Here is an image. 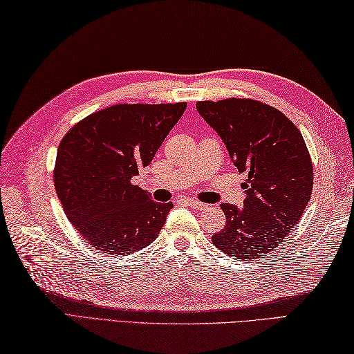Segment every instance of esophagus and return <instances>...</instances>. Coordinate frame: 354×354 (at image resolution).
Segmentation results:
<instances>
[{
  "label": "esophagus",
  "instance_id": "34e87169",
  "mask_svg": "<svg viewBox=\"0 0 354 354\" xmlns=\"http://www.w3.org/2000/svg\"><path fill=\"white\" fill-rule=\"evenodd\" d=\"M186 205H189L191 207L197 209V211H205V209H207V207H209L207 205L201 203V201H197V200H186Z\"/></svg>",
  "mask_w": 354,
  "mask_h": 354
}]
</instances>
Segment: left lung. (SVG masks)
I'll list each match as a JSON object with an SVG mask.
<instances>
[{
    "label": "left lung",
    "mask_w": 354,
    "mask_h": 354,
    "mask_svg": "<svg viewBox=\"0 0 354 354\" xmlns=\"http://www.w3.org/2000/svg\"><path fill=\"white\" fill-rule=\"evenodd\" d=\"M197 111L248 178L243 207L223 203L226 225L212 243L229 257L249 261L278 249L298 225L312 197V158L299 129L283 113L254 99L197 102Z\"/></svg>",
    "instance_id": "8db88e82"
}]
</instances>
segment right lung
<instances>
[{
	"label": "right lung",
	"instance_id": "obj_1",
	"mask_svg": "<svg viewBox=\"0 0 354 354\" xmlns=\"http://www.w3.org/2000/svg\"><path fill=\"white\" fill-rule=\"evenodd\" d=\"M186 110L180 104H120L93 113L64 136L53 172L71 225L104 254L127 255L153 243L172 203L131 183Z\"/></svg>",
	"mask_w": 354,
	"mask_h": 354
}]
</instances>
